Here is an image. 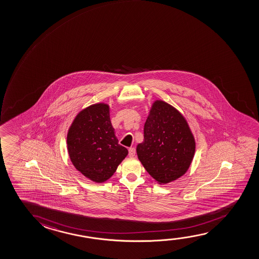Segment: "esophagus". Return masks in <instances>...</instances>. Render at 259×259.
I'll list each match as a JSON object with an SVG mask.
<instances>
[{
  "instance_id": "34e87169",
  "label": "esophagus",
  "mask_w": 259,
  "mask_h": 259,
  "mask_svg": "<svg viewBox=\"0 0 259 259\" xmlns=\"http://www.w3.org/2000/svg\"><path fill=\"white\" fill-rule=\"evenodd\" d=\"M135 154H136V150H135V148L131 147V148L128 149V155H129L130 157H135Z\"/></svg>"
}]
</instances>
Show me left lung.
Instances as JSON below:
<instances>
[{"mask_svg": "<svg viewBox=\"0 0 259 259\" xmlns=\"http://www.w3.org/2000/svg\"><path fill=\"white\" fill-rule=\"evenodd\" d=\"M136 151L147 172L159 184H167L187 171L195 141L184 116L165 101H156L144 124L143 143Z\"/></svg>", "mask_w": 259, "mask_h": 259, "instance_id": "left-lung-1", "label": "left lung"}]
</instances>
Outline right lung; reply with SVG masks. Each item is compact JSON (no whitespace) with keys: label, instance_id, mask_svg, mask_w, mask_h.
Wrapping results in <instances>:
<instances>
[{"label":"right lung","instance_id":"right-lung-1","mask_svg":"<svg viewBox=\"0 0 259 259\" xmlns=\"http://www.w3.org/2000/svg\"><path fill=\"white\" fill-rule=\"evenodd\" d=\"M68 154L84 177L103 183L112 177L128 154L114 133L109 106L98 103L82 109L68 130Z\"/></svg>","mask_w":259,"mask_h":259}]
</instances>
